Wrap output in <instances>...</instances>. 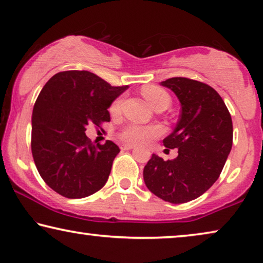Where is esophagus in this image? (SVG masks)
<instances>
[{"label": "esophagus", "mask_w": 263, "mask_h": 263, "mask_svg": "<svg viewBox=\"0 0 263 263\" xmlns=\"http://www.w3.org/2000/svg\"><path fill=\"white\" fill-rule=\"evenodd\" d=\"M133 147H135V146H133V145H130V144H123V145L120 146V149L125 151V150H132Z\"/></svg>", "instance_id": "obj_1"}]
</instances>
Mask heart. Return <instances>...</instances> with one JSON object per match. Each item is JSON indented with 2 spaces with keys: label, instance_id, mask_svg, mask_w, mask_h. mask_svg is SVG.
Returning a JSON list of instances; mask_svg holds the SVG:
<instances>
[{
  "label": "heart",
  "instance_id": "heart-1",
  "mask_svg": "<svg viewBox=\"0 0 263 263\" xmlns=\"http://www.w3.org/2000/svg\"><path fill=\"white\" fill-rule=\"evenodd\" d=\"M142 94L144 98L146 99V101L154 107L155 109L163 108L170 105V96L168 95L167 91L162 89L160 87L156 86H146L142 89ZM121 100L120 98L114 100L112 105H110V113L116 114L120 110L121 106ZM161 133L160 127L157 126H145V125H138V124H127L126 126L121 128L119 133L120 139L125 143L133 144H143L146 143L147 140L155 138Z\"/></svg>",
  "mask_w": 263,
  "mask_h": 263
}]
</instances>
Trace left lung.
Segmentation results:
<instances>
[{
	"label": "left lung",
	"mask_w": 263,
	"mask_h": 263,
	"mask_svg": "<svg viewBox=\"0 0 263 263\" xmlns=\"http://www.w3.org/2000/svg\"><path fill=\"white\" fill-rule=\"evenodd\" d=\"M177 96L181 113L174 131L163 139L177 147V157L164 161L153 154L143 177L151 193L172 204L204 194L219 177L232 146V120L220 95L199 81L173 77L161 82Z\"/></svg>",
	"instance_id": "obj_1"
}]
</instances>
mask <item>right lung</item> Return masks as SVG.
I'll return each mask as SVG.
<instances>
[{
	"label": "right lung",
	"mask_w": 263,
	"mask_h": 263,
	"mask_svg": "<svg viewBox=\"0 0 263 263\" xmlns=\"http://www.w3.org/2000/svg\"><path fill=\"white\" fill-rule=\"evenodd\" d=\"M128 86L112 87L86 70L51 77L32 113V155L47 186L63 197H89L105 186L119 146L93 144L87 125L109 121L108 108Z\"/></svg>",
	"instance_id": "add662e5"
}]
</instances>
